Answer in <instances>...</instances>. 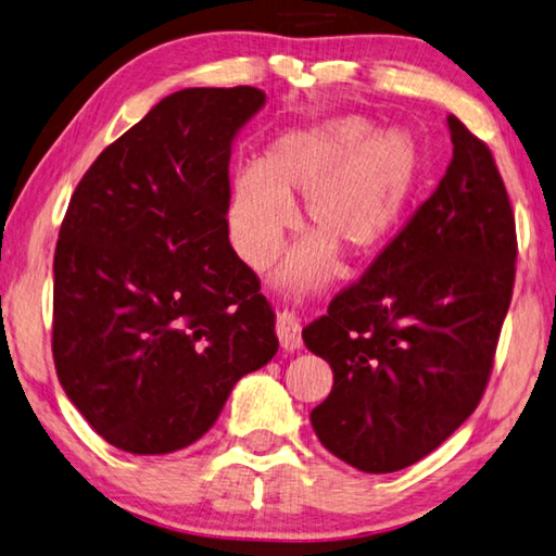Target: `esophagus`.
I'll return each instance as SVG.
<instances>
[{"label":"esophagus","instance_id":"34e87169","mask_svg":"<svg viewBox=\"0 0 556 556\" xmlns=\"http://www.w3.org/2000/svg\"><path fill=\"white\" fill-rule=\"evenodd\" d=\"M276 334H278L280 348H283L286 352H295V350H300V344H303V338H300V325L295 320V315L288 313V311L278 315Z\"/></svg>","mask_w":556,"mask_h":556}]
</instances>
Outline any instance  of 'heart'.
Segmentation results:
<instances>
[{
    "label": "heart",
    "instance_id": "b5f03b06",
    "mask_svg": "<svg viewBox=\"0 0 556 556\" xmlns=\"http://www.w3.org/2000/svg\"><path fill=\"white\" fill-rule=\"evenodd\" d=\"M362 115L295 127L278 135L261 165L233 175L229 229L245 263L276 258L305 199L315 236L295 253L290 280L323 276L342 249L352 258L379 251L402 224L424 175V150L412 132L384 130Z\"/></svg>",
    "mask_w": 556,
    "mask_h": 556
}]
</instances>
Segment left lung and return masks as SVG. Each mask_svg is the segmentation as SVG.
Returning <instances> with one entry per match:
<instances>
[{
  "label": "left lung",
  "instance_id": "obj_1",
  "mask_svg": "<svg viewBox=\"0 0 556 556\" xmlns=\"http://www.w3.org/2000/svg\"><path fill=\"white\" fill-rule=\"evenodd\" d=\"M445 123L453 157L435 192L303 330L334 375L313 429L364 472L414 466L476 412L513 300L505 181L483 140L456 115Z\"/></svg>",
  "mask_w": 556,
  "mask_h": 556
}]
</instances>
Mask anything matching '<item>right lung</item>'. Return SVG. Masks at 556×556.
Segmentation results:
<instances>
[{"mask_svg":"<svg viewBox=\"0 0 556 556\" xmlns=\"http://www.w3.org/2000/svg\"><path fill=\"white\" fill-rule=\"evenodd\" d=\"M263 103L251 86L177 90L71 197L53 253V364L115 448L160 456L202 439L236 381L278 352L226 218L231 140Z\"/></svg>","mask_w":556,"mask_h":556,"instance_id":"add662e5","label":"right lung"}]
</instances>
